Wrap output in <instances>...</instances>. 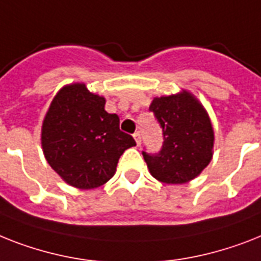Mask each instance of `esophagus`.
<instances>
[{
  "mask_svg": "<svg viewBox=\"0 0 261 261\" xmlns=\"http://www.w3.org/2000/svg\"><path fill=\"white\" fill-rule=\"evenodd\" d=\"M133 137H134L135 142H137V145H138V146L141 145V142H142V137H141V133H139V131H135V133H134V135H133Z\"/></svg>",
  "mask_w": 261,
  "mask_h": 261,
  "instance_id": "esophagus-1",
  "label": "esophagus"
}]
</instances>
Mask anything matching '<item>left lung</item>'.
I'll list each match as a JSON object with an SVG mask.
<instances>
[{
	"label": "left lung",
	"instance_id": "obj_1",
	"mask_svg": "<svg viewBox=\"0 0 261 261\" xmlns=\"http://www.w3.org/2000/svg\"><path fill=\"white\" fill-rule=\"evenodd\" d=\"M149 110L164 137L160 151H142L152 177L165 184H185L197 177L211 162L215 141L204 107L184 92L155 97Z\"/></svg>",
	"mask_w": 261,
	"mask_h": 261
}]
</instances>
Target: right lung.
I'll return each mask as SVG.
<instances>
[{"label": "right lung", "mask_w": 261, "mask_h": 261, "mask_svg": "<svg viewBox=\"0 0 261 261\" xmlns=\"http://www.w3.org/2000/svg\"><path fill=\"white\" fill-rule=\"evenodd\" d=\"M105 97L84 84L64 87L55 96L42 123L41 143L50 167L69 185L94 189L116 170L134 138L119 128V116L105 110Z\"/></svg>", "instance_id": "right-lung-1"}]
</instances>
